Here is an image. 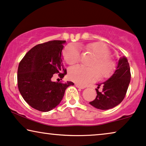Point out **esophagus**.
Here are the masks:
<instances>
[{
	"label": "esophagus",
	"mask_w": 146,
	"mask_h": 146,
	"mask_svg": "<svg viewBox=\"0 0 146 146\" xmlns=\"http://www.w3.org/2000/svg\"><path fill=\"white\" fill-rule=\"evenodd\" d=\"M75 87H77V88H79V89H84V87H82V86H80L79 85H78V84H75Z\"/></svg>",
	"instance_id": "esophagus-1"
}]
</instances>
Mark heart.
Wrapping results in <instances>:
<instances>
[{"instance_id": "1", "label": "heart", "mask_w": 146, "mask_h": 146, "mask_svg": "<svg viewBox=\"0 0 146 146\" xmlns=\"http://www.w3.org/2000/svg\"><path fill=\"white\" fill-rule=\"evenodd\" d=\"M86 50L93 53L95 59L92 61L90 66L85 67L76 65L69 70V77L71 80L78 85H85L100 77L105 79L111 76L116 69V62L109 55L108 47L99 42L91 43L86 46ZM63 57L69 65H74L80 59V53L74 45H68L63 51Z\"/></svg>"}]
</instances>
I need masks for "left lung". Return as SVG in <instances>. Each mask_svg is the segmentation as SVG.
Listing matches in <instances>:
<instances>
[{
	"label": "left lung",
	"mask_w": 146,
	"mask_h": 146,
	"mask_svg": "<svg viewBox=\"0 0 146 146\" xmlns=\"http://www.w3.org/2000/svg\"><path fill=\"white\" fill-rule=\"evenodd\" d=\"M130 65L126 57L122 56L118 60L116 70L109 79L98 85L95 99L90 104L98 109L108 110L114 108L124 100L130 82ZM100 86L101 92L98 91Z\"/></svg>",
	"instance_id": "obj_1"
}]
</instances>
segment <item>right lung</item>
Wrapping results in <instances>:
<instances>
[{"label":"right lung","mask_w":146,"mask_h":146,"mask_svg":"<svg viewBox=\"0 0 146 146\" xmlns=\"http://www.w3.org/2000/svg\"><path fill=\"white\" fill-rule=\"evenodd\" d=\"M65 40H53L36 45L26 53L18 68V87L24 100L34 109L48 112L60 103L65 89L73 82L52 81L58 73L63 79L67 70L63 65L61 51Z\"/></svg>","instance_id":"right-lung-1"}]
</instances>
